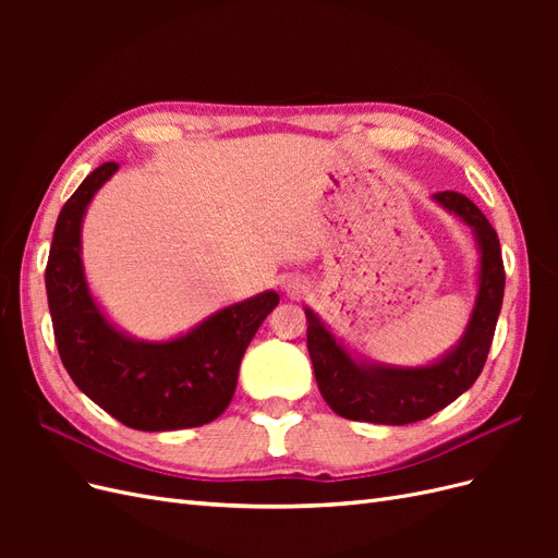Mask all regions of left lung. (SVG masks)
<instances>
[{"label": "left lung", "mask_w": 558, "mask_h": 558, "mask_svg": "<svg viewBox=\"0 0 558 558\" xmlns=\"http://www.w3.org/2000/svg\"><path fill=\"white\" fill-rule=\"evenodd\" d=\"M440 205L475 230L480 260V293L461 344L442 361L426 367L402 369L391 365H361L335 342L316 314H307V349L318 391L335 414L369 424L404 426L445 410L477 381L494 342L502 305L505 267L498 234L465 195L445 191L433 195Z\"/></svg>", "instance_id": "obj_1"}]
</instances>
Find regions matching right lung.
Segmentation results:
<instances>
[{
	"label": "right lung",
	"instance_id": "add662e5",
	"mask_svg": "<svg viewBox=\"0 0 558 558\" xmlns=\"http://www.w3.org/2000/svg\"><path fill=\"white\" fill-rule=\"evenodd\" d=\"M118 162L99 165L58 216L46 265V295L62 365L95 404L134 430L205 426L223 414L240 363L275 291L214 314L172 342H137L118 332L93 302L81 265V221Z\"/></svg>",
	"mask_w": 558,
	"mask_h": 558
}]
</instances>
